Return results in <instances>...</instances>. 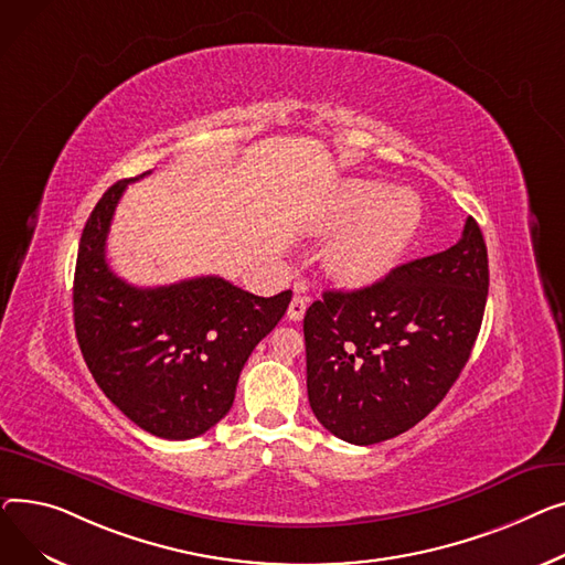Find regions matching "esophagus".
Wrapping results in <instances>:
<instances>
[{
	"label": "esophagus",
	"instance_id": "obj_1",
	"mask_svg": "<svg viewBox=\"0 0 565 565\" xmlns=\"http://www.w3.org/2000/svg\"><path fill=\"white\" fill-rule=\"evenodd\" d=\"M306 310H308V298L306 296H294L289 308H287V317L291 321H301L306 317Z\"/></svg>",
	"mask_w": 565,
	"mask_h": 565
}]
</instances>
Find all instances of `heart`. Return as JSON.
<instances>
[{
  "label": "heart",
  "instance_id": "b5f03b06",
  "mask_svg": "<svg viewBox=\"0 0 565 565\" xmlns=\"http://www.w3.org/2000/svg\"><path fill=\"white\" fill-rule=\"evenodd\" d=\"M342 235L330 246L328 264L333 274L351 285H374L390 274L422 221L417 198L406 191H390L381 182L353 180L347 182L330 212V225H347Z\"/></svg>",
  "mask_w": 565,
  "mask_h": 565
}]
</instances>
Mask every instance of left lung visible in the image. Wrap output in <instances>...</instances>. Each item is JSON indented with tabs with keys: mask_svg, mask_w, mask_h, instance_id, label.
I'll use <instances>...</instances> for the list:
<instances>
[{
	"mask_svg": "<svg viewBox=\"0 0 565 565\" xmlns=\"http://www.w3.org/2000/svg\"><path fill=\"white\" fill-rule=\"evenodd\" d=\"M488 250L470 216L451 248L353 291H323L303 319L308 399L330 434L374 445L434 411L477 342Z\"/></svg>",
	"mask_w": 565,
	"mask_h": 565,
	"instance_id": "1",
	"label": "left lung"
}]
</instances>
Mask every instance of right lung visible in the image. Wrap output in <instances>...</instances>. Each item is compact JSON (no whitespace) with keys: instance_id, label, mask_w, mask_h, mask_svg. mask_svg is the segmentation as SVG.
Returning <instances> with one entry per match:
<instances>
[{"instance_id":"obj_1","label":"right lung","mask_w":565,"mask_h":565,"mask_svg":"<svg viewBox=\"0 0 565 565\" xmlns=\"http://www.w3.org/2000/svg\"><path fill=\"white\" fill-rule=\"evenodd\" d=\"M129 182L109 186L84 225L75 333L95 383L122 415L157 438L189 440L227 415L248 355L278 326L291 291L264 298L218 276L163 287L118 278L105 250Z\"/></svg>"}]
</instances>
